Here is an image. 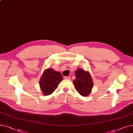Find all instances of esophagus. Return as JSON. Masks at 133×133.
Masks as SVG:
<instances>
[{
  "mask_svg": "<svg viewBox=\"0 0 133 133\" xmlns=\"http://www.w3.org/2000/svg\"><path fill=\"white\" fill-rule=\"evenodd\" d=\"M64 78L66 79H70V77H69V76H65Z\"/></svg>",
  "mask_w": 133,
  "mask_h": 133,
  "instance_id": "1",
  "label": "esophagus"
}]
</instances>
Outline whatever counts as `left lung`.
<instances>
[{
	"mask_svg": "<svg viewBox=\"0 0 133 133\" xmlns=\"http://www.w3.org/2000/svg\"><path fill=\"white\" fill-rule=\"evenodd\" d=\"M76 78L73 81L77 91L82 96H87L90 93L93 83L90 74L85 70L78 68L75 72Z\"/></svg>",
	"mask_w": 133,
	"mask_h": 133,
	"instance_id": "8db88e82",
	"label": "left lung"
}]
</instances>
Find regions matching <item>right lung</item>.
<instances>
[{"mask_svg":"<svg viewBox=\"0 0 133 133\" xmlns=\"http://www.w3.org/2000/svg\"><path fill=\"white\" fill-rule=\"evenodd\" d=\"M63 77L60 73L52 68L46 69L43 73L39 85L44 95H50L57 89Z\"/></svg>","mask_w":133,"mask_h":133,"instance_id":"1","label":"right lung"}]
</instances>
